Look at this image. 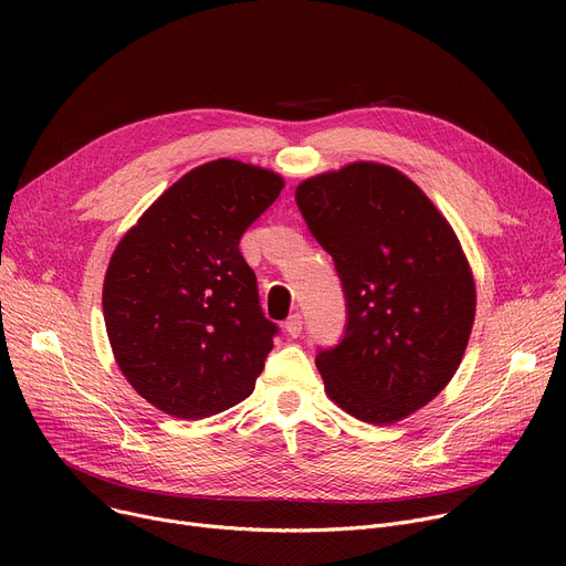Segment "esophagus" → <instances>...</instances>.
Masks as SVG:
<instances>
[{"instance_id":"1","label":"esophagus","mask_w":566,"mask_h":566,"mask_svg":"<svg viewBox=\"0 0 566 566\" xmlns=\"http://www.w3.org/2000/svg\"><path fill=\"white\" fill-rule=\"evenodd\" d=\"M284 331L291 335V337H301L303 335V316L301 314H291L284 323Z\"/></svg>"}]
</instances>
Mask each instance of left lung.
<instances>
[{
    "label": "left lung",
    "mask_w": 566,
    "mask_h": 566,
    "mask_svg": "<svg viewBox=\"0 0 566 566\" xmlns=\"http://www.w3.org/2000/svg\"><path fill=\"white\" fill-rule=\"evenodd\" d=\"M303 220L335 261L346 323L318 348L331 399L369 424L429 403L461 365L474 284L452 227L401 171L355 163L295 190Z\"/></svg>",
    "instance_id": "1"
}]
</instances>
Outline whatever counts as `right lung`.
Wrapping results in <instances>:
<instances>
[{
  "label": "right lung",
  "instance_id": "right-lung-1",
  "mask_svg": "<svg viewBox=\"0 0 566 566\" xmlns=\"http://www.w3.org/2000/svg\"><path fill=\"white\" fill-rule=\"evenodd\" d=\"M282 188L277 174L238 160L201 165L112 254L103 312L114 358L171 418H211L254 390L280 325L238 245Z\"/></svg>",
  "mask_w": 566,
  "mask_h": 566
}]
</instances>
